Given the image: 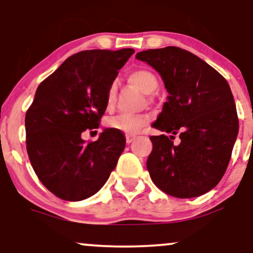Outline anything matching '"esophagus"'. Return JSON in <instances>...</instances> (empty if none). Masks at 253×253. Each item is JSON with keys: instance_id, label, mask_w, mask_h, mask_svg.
Wrapping results in <instances>:
<instances>
[{"instance_id": "1", "label": "esophagus", "mask_w": 253, "mask_h": 253, "mask_svg": "<svg viewBox=\"0 0 253 253\" xmlns=\"http://www.w3.org/2000/svg\"><path fill=\"white\" fill-rule=\"evenodd\" d=\"M134 139H135V135H130V134H127V135H126V141H127V144H130L133 140H134Z\"/></svg>"}]
</instances>
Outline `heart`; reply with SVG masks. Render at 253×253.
Masks as SVG:
<instances>
[{
    "label": "heart",
    "instance_id": "heart-1",
    "mask_svg": "<svg viewBox=\"0 0 253 253\" xmlns=\"http://www.w3.org/2000/svg\"><path fill=\"white\" fill-rule=\"evenodd\" d=\"M128 82L138 88L144 94H152L159 86L158 78L152 71L147 69H138L132 71L128 75ZM117 98V84L112 83L108 86L106 92V107L107 109H112ZM149 115H119V117L110 118L107 120L108 128L120 130L126 134H135L139 130L146 126L149 123Z\"/></svg>",
    "mask_w": 253,
    "mask_h": 253
}]
</instances>
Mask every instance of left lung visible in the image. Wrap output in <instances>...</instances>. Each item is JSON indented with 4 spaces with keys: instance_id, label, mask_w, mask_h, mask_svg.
Returning a JSON list of instances; mask_svg holds the SVG:
<instances>
[{
    "instance_id": "8db88e82",
    "label": "left lung",
    "mask_w": 253,
    "mask_h": 253,
    "mask_svg": "<svg viewBox=\"0 0 253 253\" xmlns=\"http://www.w3.org/2000/svg\"><path fill=\"white\" fill-rule=\"evenodd\" d=\"M135 58L159 72L169 92L152 126L171 135L150 136L151 179L173 197L203 195L221 181L239 129L227 81L201 58L176 46L141 51ZM177 132L181 143L175 145Z\"/></svg>"
}]
</instances>
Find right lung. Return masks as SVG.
<instances>
[{
  "mask_svg": "<svg viewBox=\"0 0 253 253\" xmlns=\"http://www.w3.org/2000/svg\"><path fill=\"white\" fill-rule=\"evenodd\" d=\"M133 53V48L78 52L38 86L25 118L26 149L38 178L59 199L92 196L117 167L126 145L123 132L107 128L89 143L81 135L98 128L107 89Z\"/></svg>",
  "mask_w": 253,
  "mask_h": 253,
  "instance_id": "1",
  "label": "right lung"
}]
</instances>
